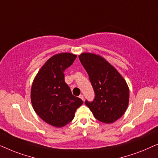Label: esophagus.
Segmentation results:
<instances>
[{
	"label": "esophagus",
	"instance_id": "1",
	"mask_svg": "<svg viewBox=\"0 0 158 158\" xmlns=\"http://www.w3.org/2000/svg\"><path fill=\"white\" fill-rule=\"evenodd\" d=\"M79 97L81 99V100H82L84 101V95H83V94H80V95H79Z\"/></svg>",
	"mask_w": 158,
	"mask_h": 158
}]
</instances>
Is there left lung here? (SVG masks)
Segmentation results:
<instances>
[{"label": "left lung", "instance_id": "left-lung-1", "mask_svg": "<svg viewBox=\"0 0 158 158\" xmlns=\"http://www.w3.org/2000/svg\"><path fill=\"white\" fill-rule=\"evenodd\" d=\"M79 58L94 92L93 101L86 100V106L98 121L113 123L123 115L129 105L127 82L118 71L99 55L84 52Z\"/></svg>", "mask_w": 158, "mask_h": 158}]
</instances>
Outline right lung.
<instances>
[{"mask_svg": "<svg viewBox=\"0 0 158 158\" xmlns=\"http://www.w3.org/2000/svg\"><path fill=\"white\" fill-rule=\"evenodd\" d=\"M77 56L69 52L49 58L37 73L31 89V102L35 112L44 121L55 127L71 122L83 101L73 96L65 82L64 71Z\"/></svg>", "mask_w": 158, "mask_h": 158, "instance_id": "1", "label": "right lung"}]
</instances>
